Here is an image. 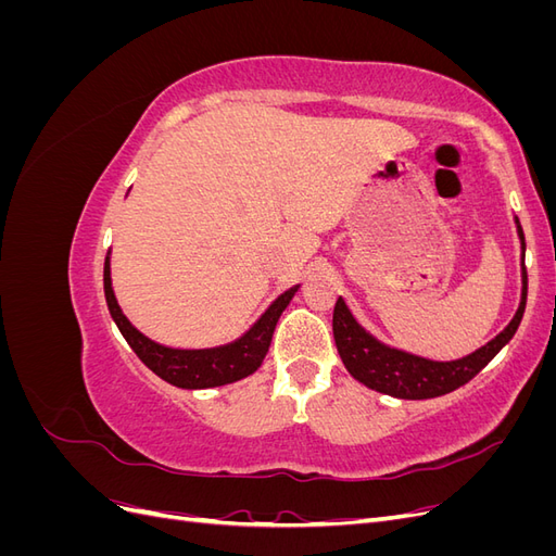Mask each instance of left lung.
I'll return each instance as SVG.
<instances>
[{
  "label": "left lung",
  "mask_w": 556,
  "mask_h": 556,
  "mask_svg": "<svg viewBox=\"0 0 556 556\" xmlns=\"http://www.w3.org/2000/svg\"><path fill=\"white\" fill-rule=\"evenodd\" d=\"M517 231L521 239V250H527L525 231H521L519 223ZM521 285H525L521 288V304L513 323L494 341L457 362H429L382 345L355 323L343 299L336 301L333 306V341L350 376L371 387V390L396 399L443 396L459 390L468 380H473L498 355V350L513 339L527 308V266H521Z\"/></svg>",
  "instance_id": "8db88e82"
}]
</instances>
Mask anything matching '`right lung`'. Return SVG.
Segmentation results:
<instances>
[{
	"label": "right lung",
	"instance_id": "1",
	"mask_svg": "<svg viewBox=\"0 0 556 556\" xmlns=\"http://www.w3.org/2000/svg\"><path fill=\"white\" fill-rule=\"evenodd\" d=\"M296 290L299 288H292L280 294L239 341L213 350H172L146 339L141 331L129 325V319L123 315L121 306H117L111 288L109 257L104 262V294L113 323L150 371L166 382L182 387V390H206V387L229 384L255 374L266 357L268 345H271L278 317L288 308Z\"/></svg>",
	"mask_w": 556,
	"mask_h": 556
}]
</instances>
